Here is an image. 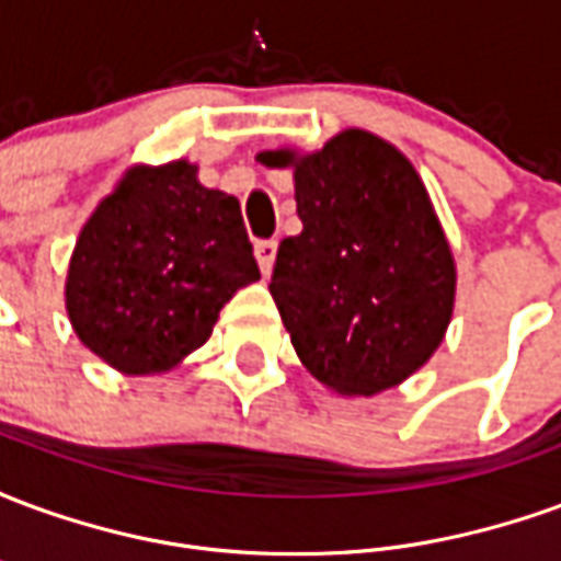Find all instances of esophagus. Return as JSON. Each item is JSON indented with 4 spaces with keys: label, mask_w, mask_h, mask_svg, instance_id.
Here are the masks:
<instances>
[{
    "label": "esophagus",
    "mask_w": 561,
    "mask_h": 561,
    "mask_svg": "<svg viewBox=\"0 0 561 561\" xmlns=\"http://www.w3.org/2000/svg\"><path fill=\"white\" fill-rule=\"evenodd\" d=\"M276 249H279V243H276V240H257L255 243L257 267H261V273H264V276H270V273H273V264H276Z\"/></svg>",
    "instance_id": "34e87169"
}]
</instances>
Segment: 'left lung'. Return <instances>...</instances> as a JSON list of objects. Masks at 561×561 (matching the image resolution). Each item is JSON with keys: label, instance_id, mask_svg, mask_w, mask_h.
<instances>
[{"label": "left lung", "instance_id": "left-lung-1", "mask_svg": "<svg viewBox=\"0 0 561 561\" xmlns=\"http://www.w3.org/2000/svg\"><path fill=\"white\" fill-rule=\"evenodd\" d=\"M261 161L291 168L304 221L270 279L300 364L342 397L402 385L442 345L457 300L454 252L421 173L364 128Z\"/></svg>", "mask_w": 561, "mask_h": 561}]
</instances>
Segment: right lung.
Here are the masks:
<instances>
[{
	"instance_id": "right-lung-1",
	"label": "right lung",
	"mask_w": 561,
	"mask_h": 561,
	"mask_svg": "<svg viewBox=\"0 0 561 561\" xmlns=\"http://www.w3.org/2000/svg\"><path fill=\"white\" fill-rule=\"evenodd\" d=\"M261 279L240 201L197 164H131L80 228L66 276L78 340L123 376L197 352L233 294Z\"/></svg>"
}]
</instances>
